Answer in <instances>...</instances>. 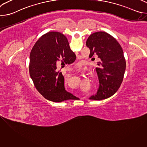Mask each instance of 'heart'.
<instances>
[{
	"mask_svg": "<svg viewBox=\"0 0 147 147\" xmlns=\"http://www.w3.org/2000/svg\"><path fill=\"white\" fill-rule=\"evenodd\" d=\"M68 81H69V77H67V78H66L65 80V85L67 84Z\"/></svg>",
	"mask_w": 147,
	"mask_h": 147,
	"instance_id": "heart-1",
	"label": "heart"
}]
</instances>
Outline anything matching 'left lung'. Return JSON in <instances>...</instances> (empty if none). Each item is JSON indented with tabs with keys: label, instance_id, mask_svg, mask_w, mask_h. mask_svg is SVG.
<instances>
[{
	"label": "left lung",
	"instance_id": "8db88e82",
	"mask_svg": "<svg viewBox=\"0 0 147 147\" xmlns=\"http://www.w3.org/2000/svg\"><path fill=\"white\" fill-rule=\"evenodd\" d=\"M90 50L89 57L99 58L96 71L99 86L97 92L90 99L102 100L112 96L119 88L125 69L123 49L116 39L107 32H96L86 42Z\"/></svg>",
	"mask_w": 147,
	"mask_h": 147
}]
</instances>
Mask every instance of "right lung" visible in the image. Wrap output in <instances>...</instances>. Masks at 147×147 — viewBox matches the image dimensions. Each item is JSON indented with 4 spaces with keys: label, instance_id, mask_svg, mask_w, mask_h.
<instances>
[{
    "label": "right lung",
    "instance_id": "obj_1",
    "mask_svg": "<svg viewBox=\"0 0 147 147\" xmlns=\"http://www.w3.org/2000/svg\"><path fill=\"white\" fill-rule=\"evenodd\" d=\"M76 56L70 49L67 38L59 32L42 36L30 53V74L38 91L45 98L60 102L75 97L65 88L64 77L56 70L59 62L71 64Z\"/></svg>",
    "mask_w": 147,
    "mask_h": 147
}]
</instances>
